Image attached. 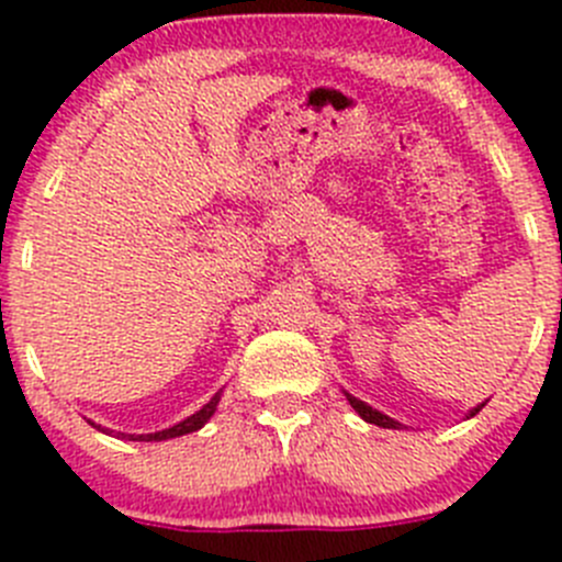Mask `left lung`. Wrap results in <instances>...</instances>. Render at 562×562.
I'll return each instance as SVG.
<instances>
[{"label":"left lung","mask_w":562,"mask_h":562,"mask_svg":"<svg viewBox=\"0 0 562 562\" xmlns=\"http://www.w3.org/2000/svg\"><path fill=\"white\" fill-rule=\"evenodd\" d=\"M345 397H347V403H350L352 408H356V414L361 416V419H364V422H370V425H378V427H392V430H400V427H403V425H400L397 419H392V416L381 414V411H378V408H372V405H367L364 400L352 397V394H347V392H345ZM480 408H483V405H477V408L469 411V416L477 414ZM469 416H467V419H469Z\"/></svg>","instance_id":"1"}]
</instances>
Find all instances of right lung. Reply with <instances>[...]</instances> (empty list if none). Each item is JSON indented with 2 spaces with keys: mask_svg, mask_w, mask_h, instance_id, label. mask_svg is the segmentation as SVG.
I'll use <instances>...</instances> for the list:
<instances>
[{
  "mask_svg": "<svg viewBox=\"0 0 562 562\" xmlns=\"http://www.w3.org/2000/svg\"><path fill=\"white\" fill-rule=\"evenodd\" d=\"M221 394H223V389H221V392L215 394V397L210 400V403L204 405V408H201V411H195V414H192V416H187V419H181L179 425H173V427H165V430H157V432H140V436H135V432H132V436H124V432H121V436H124V438H130V441H165V438L187 436V432H195V430H201V427H204L206 422L212 419V414H215V411H217V403H221ZM95 427H99L101 432H112V430H104V427H101V425H95Z\"/></svg>",
  "mask_w": 562,
  "mask_h": 562,
  "instance_id": "right-lung-1",
  "label": "right lung"
}]
</instances>
